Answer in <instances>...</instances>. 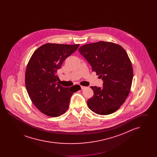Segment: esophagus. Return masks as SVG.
I'll return each mask as SVG.
<instances>
[{"mask_svg":"<svg viewBox=\"0 0 157 157\" xmlns=\"http://www.w3.org/2000/svg\"><path fill=\"white\" fill-rule=\"evenodd\" d=\"M81 90H85L86 87V86H81Z\"/></svg>","mask_w":157,"mask_h":157,"instance_id":"34e87169","label":"esophagus"}]
</instances>
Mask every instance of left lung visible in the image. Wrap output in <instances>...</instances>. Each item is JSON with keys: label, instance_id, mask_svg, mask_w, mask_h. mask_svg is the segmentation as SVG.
Instances as JSON below:
<instances>
[{"label": "left lung", "instance_id": "1", "mask_svg": "<svg viewBox=\"0 0 157 157\" xmlns=\"http://www.w3.org/2000/svg\"><path fill=\"white\" fill-rule=\"evenodd\" d=\"M79 52L103 81V86H91L94 96L87 104L97 114L117 111L125 101L131 90L133 69L125 49L112 42L99 41L83 45Z\"/></svg>", "mask_w": 157, "mask_h": 157}]
</instances>
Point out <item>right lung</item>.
Masks as SVG:
<instances>
[{
	"label": "right lung",
	"mask_w": 157,
	"mask_h": 157,
	"mask_svg": "<svg viewBox=\"0 0 157 157\" xmlns=\"http://www.w3.org/2000/svg\"><path fill=\"white\" fill-rule=\"evenodd\" d=\"M79 44H46L32 55L25 73L28 95L37 109L48 116L56 117L67 111L72 94L79 85L65 88L58 83L56 74L63 61L75 52Z\"/></svg>",
	"instance_id": "add662e5"
}]
</instances>
